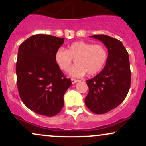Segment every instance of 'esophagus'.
<instances>
[{"instance_id": "1", "label": "esophagus", "mask_w": 146, "mask_h": 146, "mask_svg": "<svg viewBox=\"0 0 146 146\" xmlns=\"http://www.w3.org/2000/svg\"><path fill=\"white\" fill-rule=\"evenodd\" d=\"M78 81H79L78 80H75V79H73V78L71 79V82H72V84H75V83L78 82Z\"/></svg>"}]
</instances>
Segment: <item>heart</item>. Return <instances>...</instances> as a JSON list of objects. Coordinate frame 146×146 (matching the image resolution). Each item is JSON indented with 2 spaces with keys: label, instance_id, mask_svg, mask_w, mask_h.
Masks as SVG:
<instances>
[{
  "label": "heart",
  "instance_id": "b5f03b06",
  "mask_svg": "<svg viewBox=\"0 0 146 146\" xmlns=\"http://www.w3.org/2000/svg\"><path fill=\"white\" fill-rule=\"evenodd\" d=\"M106 48L102 44H93L78 41L68 46V49L60 48L56 53V61L63 71H68L75 60L77 65L72 68L69 74L73 77H82L85 73L96 74L104 66L107 60Z\"/></svg>",
  "mask_w": 146,
  "mask_h": 146
}]
</instances>
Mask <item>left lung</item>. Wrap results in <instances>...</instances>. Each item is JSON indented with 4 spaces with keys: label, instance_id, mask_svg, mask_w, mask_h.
I'll use <instances>...</instances> for the list:
<instances>
[{
    "label": "left lung",
    "instance_id": "1",
    "mask_svg": "<svg viewBox=\"0 0 146 146\" xmlns=\"http://www.w3.org/2000/svg\"><path fill=\"white\" fill-rule=\"evenodd\" d=\"M92 38L102 41L108 48V56L104 69L86 80L89 88L85 104L92 113L104 114L123 102L131 83L128 53L121 41L106 35Z\"/></svg>",
    "mask_w": 146,
    "mask_h": 146
}]
</instances>
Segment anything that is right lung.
Returning a JSON list of instances; mask_svg holds the SVG:
<instances>
[{"mask_svg":"<svg viewBox=\"0 0 146 146\" xmlns=\"http://www.w3.org/2000/svg\"><path fill=\"white\" fill-rule=\"evenodd\" d=\"M64 42V38L36 34L18 48L16 68L18 93L25 105L39 115H58L64 106V95L72 84L55 58Z\"/></svg>","mask_w":146,"mask_h":146,"instance_id":"add662e5","label":"right lung"}]
</instances>
